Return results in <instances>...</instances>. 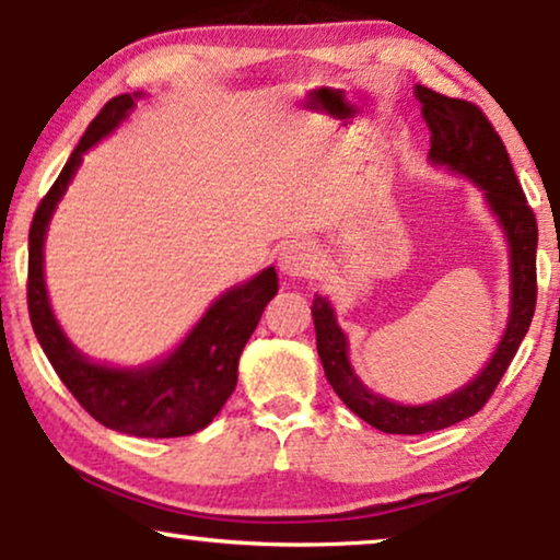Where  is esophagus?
I'll use <instances>...</instances> for the list:
<instances>
[{"label":"esophagus","mask_w":560,"mask_h":560,"mask_svg":"<svg viewBox=\"0 0 560 560\" xmlns=\"http://www.w3.org/2000/svg\"><path fill=\"white\" fill-rule=\"evenodd\" d=\"M281 273L294 281H304L315 276L317 250L310 241H289L279 253Z\"/></svg>","instance_id":"34e87169"}]
</instances>
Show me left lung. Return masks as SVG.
I'll use <instances>...</instances> for the list:
<instances>
[{"label": "left lung", "mask_w": 560, "mask_h": 560, "mask_svg": "<svg viewBox=\"0 0 560 560\" xmlns=\"http://www.w3.org/2000/svg\"><path fill=\"white\" fill-rule=\"evenodd\" d=\"M415 96L422 104V117L430 128L428 159L435 166H445L471 178L483 191L489 210L497 214L499 225L504 230L506 243H510L512 304L506 330L481 374L448 397L430 401V405L409 407L378 397L369 386H363L348 361V340L335 323L330 302L315 294L312 317H315L317 353L327 382L346 401L350 412H355L371 428L392 432V435H422V432L451 428V424L479 412L494 394L497 384L502 382L504 371L510 369L512 358L533 323L535 300H538V281H535L538 222L527 205L523 186L514 176L512 161L494 125L476 104L466 100H453V96L438 94L420 84L415 86Z\"/></svg>", "instance_id": "left-lung-1"}]
</instances>
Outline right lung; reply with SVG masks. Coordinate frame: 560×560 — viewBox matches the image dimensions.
<instances>
[{
  "instance_id": "1",
  "label": "right lung",
  "mask_w": 560,
  "mask_h": 560,
  "mask_svg": "<svg viewBox=\"0 0 560 560\" xmlns=\"http://www.w3.org/2000/svg\"><path fill=\"white\" fill-rule=\"evenodd\" d=\"M140 94H119L100 109L73 148L30 225L27 310L35 338L73 399L104 428L138 438H182L207 428L237 384V358L266 304L279 292L273 266L220 296L174 353L151 366L112 369L89 361L66 338L50 310L43 279V243L56 205L77 174L81 155L130 115Z\"/></svg>"
}]
</instances>
